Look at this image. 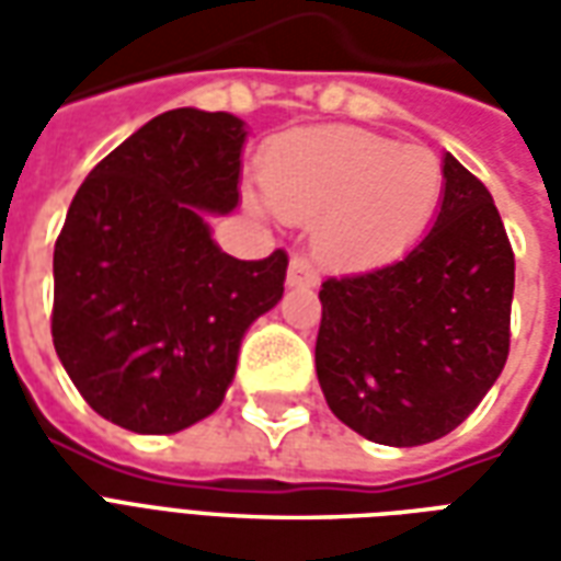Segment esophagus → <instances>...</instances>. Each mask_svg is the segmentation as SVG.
I'll return each instance as SVG.
<instances>
[{"label": "esophagus", "instance_id": "34e87169", "mask_svg": "<svg viewBox=\"0 0 561 561\" xmlns=\"http://www.w3.org/2000/svg\"><path fill=\"white\" fill-rule=\"evenodd\" d=\"M288 285L291 288H316L318 285V270L316 264L306 255H294L288 264Z\"/></svg>", "mask_w": 561, "mask_h": 561}]
</instances>
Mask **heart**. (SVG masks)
I'll return each instance as SVG.
<instances>
[{
  "mask_svg": "<svg viewBox=\"0 0 561 561\" xmlns=\"http://www.w3.org/2000/svg\"><path fill=\"white\" fill-rule=\"evenodd\" d=\"M270 209L316 221L318 255L333 264H378L412 245L442 201L445 173L433 149L376 131L321 126L291 131L261 161Z\"/></svg>",
  "mask_w": 561,
  "mask_h": 561,
  "instance_id": "obj_1",
  "label": "heart"
}]
</instances>
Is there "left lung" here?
<instances>
[{"instance_id": "left-lung-1", "label": "left lung", "mask_w": 561, "mask_h": 561, "mask_svg": "<svg viewBox=\"0 0 561 561\" xmlns=\"http://www.w3.org/2000/svg\"><path fill=\"white\" fill-rule=\"evenodd\" d=\"M433 231L393 264L321 285L316 369L330 412L369 442L457 430L511 348L514 249L486 185L445 156Z\"/></svg>"}]
</instances>
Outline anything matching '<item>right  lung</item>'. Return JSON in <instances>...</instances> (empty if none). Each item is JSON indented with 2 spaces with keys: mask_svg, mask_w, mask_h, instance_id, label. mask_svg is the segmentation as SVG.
<instances>
[{
  "mask_svg": "<svg viewBox=\"0 0 561 561\" xmlns=\"http://www.w3.org/2000/svg\"><path fill=\"white\" fill-rule=\"evenodd\" d=\"M245 126L180 107L104 156L54 249L50 333L104 421L180 433L225 400L249 324L279 304L288 255L221 252L204 213L240 201Z\"/></svg>",
  "mask_w": 561,
  "mask_h": 561,
  "instance_id": "add662e5",
  "label": "right lung"
}]
</instances>
